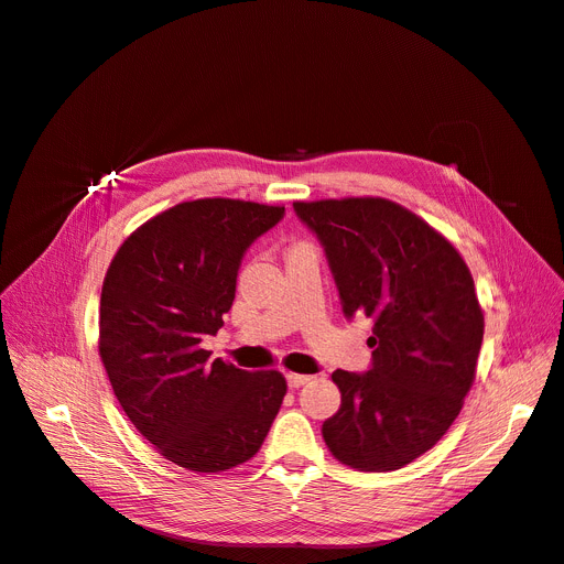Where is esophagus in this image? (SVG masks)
<instances>
[{
    "mask_svg": "<svg viewBox=\"0 0 564 564\" xmlns=\"http://www.w3.org/2000/svg\"><path fill=\"white\" fill-rule=\"evenodd\" d=\"M310 379H312L310 375H301V372H286V381H289V387H291V389H299V387L307 384Z\"/></svg>",
    "mask_w": 564,
    "mask_h": 564,
    "instance_id": "esophagus-1",
    "label": "esophagus"
}]
</instances>
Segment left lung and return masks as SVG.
<instances>
[{
  "instance_id": "1",
  "label": "left lung",
  "mask_w": 564,
  "mask_h": 564,
  "mask_svg": "<svg viewBox=\"0 0 564 564\" xmlns=\"http://www.w3.org/2000/svg\"><path fill=\"white\" fill-rule=\"evenodd\" d=\"M294 210L324 245L345 317L375 322L372 368L333 372L343 404L324 442L354 469H400L444 437L475 381V280L452 242L389 198L296 200Z\"/></svg>"
}]
</instances>
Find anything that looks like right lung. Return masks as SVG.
I'll list each match as a JSON object with an SVG mask.
<instances>
[{
	"mask_svg": "<svg viewBox=\"0 0 564 564\" xmlns=\"http://www.w3.org/2000/svg\"><path fill=\"white\" fill-rule=\"evenodd\" d=\"M282 206L196 198L148 219L112 257L99 356L112 393L166 460L227 471L250 460L286 393L278 370H240L200 347L236 299L242 254Z\"/></svg>",
	"mask_w": 564,
	"mask_h": 564,
	"instance_id": "obj_1",
	"label": "right lung"
}]
</instances>
